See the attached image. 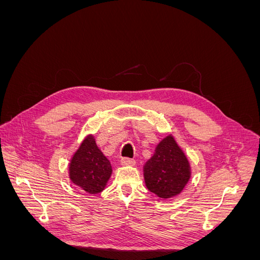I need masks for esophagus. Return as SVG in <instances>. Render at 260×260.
<instances>
[{
	"mask_svg": "<svg viewBox=\"0 0 260 260\" xmlns=\"http://www.w3.org/2000/svg\"><path fill=\"white\" fill-rule=\"evenodd\" d=\"M120 164L122 165V166H133V165L136 164V160L128 158V157H124V158H121Z\"/></svg>",
	"mask_w": 260,
	"mask_h": 260,
	"instance_id": "1",
	"label": "esophagus"
}]
</instances>
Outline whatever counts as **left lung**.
<instances>
[{
	"label": "left lung",
	"mask_w": 260,
	"mask_h": 260,
	"mask_svg": "<svg viewBox=\"0 0 260 260\" xmlns=\"http://www.w3.org/2000/svg\"><path fill=\"white\" fill-rule=\"evenodd\" d=\"M143 171L146 187L164 200L180 194L191 178L187 157L171 135L156 146Z\"/></svg>",
	"instance_id": "left-lung-1"
}]
</instances>
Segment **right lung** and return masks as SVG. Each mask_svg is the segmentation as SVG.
<instances>
[{
    "mask_svg": "<svg viewBox=\"0 0 260 260\" xmlns=\"http://www.w3.org/2000/svg\"><path fill=\"white\" fill-rule=\"evenodd\" d=\"M112 171L111 162L101 152L95 139L91 135L82 141L69 164L72 182L89 194L103 191Z\"/></svg>",
    "mask_w": 260,
    "mask_h": 260,
    "instance_id": "1",
    "label": "right lung"
}]
</instances>
